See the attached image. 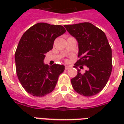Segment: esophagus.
Wrapping results in <instances>:
<instances>
[{"instance_id": "1", "label": "esophagus", "mask_w": 124, "mask_h": 124, "mask_svg": "<svg viewBox=\"0 0 124 124\" xmlns=\"http://www.w3.org/2000/svg\"><path fill=\"white\" fill-rule=\"evenodd\" d=\"M70 68H71L70 66H68V65L65 66V69H66V70H68V69H70Z\"/></svg>"}]
</instances>
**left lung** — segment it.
Masks as SVG:
<instances>
[{"label":"left lung","mask_w":124,"mask_h":124,"mask_svg":"<svg viewBox=\"0 0 124 124\" xmlns=\"http://www.w3.org/2000/svg\"><path fill=\"white\" fill-rule=\"evenodd\" d=\"M78 42V57L74 67L86 66L88 70L71 79L74 90L84 96H92L106 85L112 70V48L105 33L90 23L65 25ZM80 68H83L80 66Z\"/></svg>","instance_id":"8db88e82"}]
</instances>
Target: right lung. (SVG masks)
Segmentation results:
<instances>
[{
    "label": "right lung",
    "mask_w": 124,
    "mask_h": 124,
    "mask_svg": "<svg viewBox=\"0 0 124 124\" xmlns=\"http://www.w3.org/2000/svg\"><path fill=\"white\" fill-rule=\"evenodd\" d=\"M66 32L61 25L37 23L20 38L15 52L16 71L21 85L32 96L42 97L54 90L64 66L44 64L54 40Z\"/></svg>",
    "instance_id": "obj_1"
}]
</instances>
